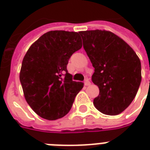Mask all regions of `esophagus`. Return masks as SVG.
<instances>
[{"instance_id": "esophagus-1", "label": "esophagus", "mask_w": 150, "mask_h": 150, "mask_svg": "<svg viewBox=\"0 0 150 150\" xmlns=\"http://www.w3.org/2000/svg\"><path fill=\"white\" fill-rule=\"evenodd\" d=\"M84 84L85 86H89V85L91 84V82H90V81H89V79H86L85 80V82H84Z\"/></svg>"}]
</instances>
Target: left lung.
Instances as JSON below:
<instances>
[{"instance_id": "obj_1", "label": "left lung", "mask_w": 150, "mask_h": 150, "mask_svg": "<svg viewBox=\"0 0 150 150\" xmlns=\"http://www.w3.org/2000/svg\"><path fill=\"white\" fill-rule=\"evenodd\" d=\"M83 47L95 68L92 81L100 89L93 104L107 115H117L131 104L139 88L141 62L133 49L106 30L82 31Z\"/></svg>"}]
</instances>
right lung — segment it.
I'll return each instance as SVG.
<instances>
[{
  "label": "right lung",
  "instance_id": "obj_1",
  "mask_svg": "<svg viewBox=\"0 0 150 150\" xmlns=\"http://www.w3.org/2000/svg\"><path fill=\"white\" fill-rule=\"evenodd\" d=\"M82 46L79 33L55 30L41 36L26 52L20 82L28 104L41 117L61 118L72 107L84 84L73 81L67 64Z\"/></svg>",
  "mask_w": 150,
  "mask_h": 150
}]
</instances>
